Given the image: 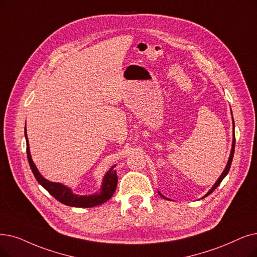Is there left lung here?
<instances>
[{"label": "left lung", "instance_id": "obj_1", "mask_svg": "<svg viewBox=\"0 0 257 257\" xmlns=\"http://www.w3.org/2000/svg\"><path fill=\"white\" fill-rule=\"evenodd\" d=\"M232 119H233V117H232ZM234 148H235V135H234V120H233V141H232V148H231V152H230V156H229V160H228V163H227V165H226V168H225V170L222 171V173H221V175L218 177V180L216 181V183L213 185V187H212L210 190L208 191V193L204 196V197H206V196H208L209 194H211L212 192H213L215 189L219 186V184L221 183V181L224 180L225 178V176L228 174V172H229V170H230V167H231V164H232V160H233V155H234ZM159 194L163 197V198H166L162 193H160L159 192ZM167 199V198H166Z\"/></svg>", "mask_w": 257, "mask_h": 257}]
</instances>
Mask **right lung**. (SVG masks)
<instances>
[{
  "label": "right lung",
  "mask_w": 257,
  "mask_h": 257,
  "mask_svg": "<svg viewBox=\"0 0 257 257\" xmlns=\"http://www.w3.org/2000/svg\"><path fill=\"white\" fill-rule=\"evenodd\" d=\"M25 138H26V146H27V158L30 165L31 171L37 178V181L40 185H42L46 190L55 198L58 199L60 203L71 206V207H79V208H91L94 206L102 205L106 203L108 199L111 198L113 195L117 185V174L114 170V167H111L109 171L105 174L104 180L102 183V188L99 192L92 194V195H79L74 194L70 188L61 184V183H53L49 182L46 178H44L41 173L39 172L38 168L36 167L35 163H33L30 150H29V144H28V138L27 132L25 127Z\"/></svg>",
  "instance_id": "1"
}]
</instances>
